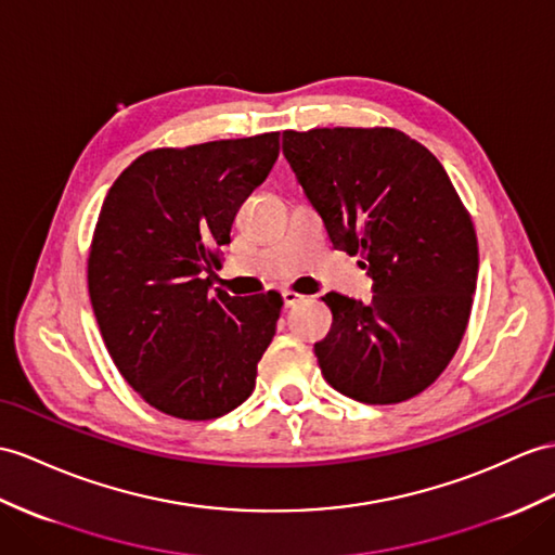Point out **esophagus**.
Masks as SVG:
<instances>
[{
	"mask_svg": "<svg viewBox=\"0 0 555 555\" xmlns=\"http://www.w3.org/2000/svg\"><path fill=\"white\" fill-rule=\"evenodd\" d=\"M282 301H285L287 308H292V306H296L299 301H304V296L292 292V289H285V292H282Z\"/></svg>",
	"mask_w": 555,
	"mask_h": 555,
	"instance_id": "obj_1",
	"label": "esophagus"
}]
</instances>
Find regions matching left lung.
Wrapping results in <instances>:
<instances>
[{"instance_id": "left-lung-1", "label": "left lung", "mask_w": 555, "mask_h": 555, "mask_svg": "<svg viewBox=\"0 0 555 555\" xmlns=\"http://www.w3.org/2000/svg\"><path fill=\"white\" fill-rule=\"evenodd\" d=\"M282 153L334 249L360 254L372 301L330 292L332 330L315 344L339 393L393 404L422 393L464 339L478 240L436 155L388 127L282 133Z\"/></svg>"}]
</instances>
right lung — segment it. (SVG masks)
<instances>
[{
	"mask_svg": "<svg viewBox=\"0 0 555 555\" xmlns=\"http://www.w3.org/2000/svg\"><path fill=\"white\" fill-rule=\"evenodd\" d=\"M278 155V131L157 147L105 195L87 268L93 315L119 374L169 416L207 422L251 396L282 296L211 289V266Z\"/></svg>",
	"mask_w": 555,
	"mask_h": 555,
	"instance_id": "add662e5",
	"label": "right lung"
}]
</instances>
